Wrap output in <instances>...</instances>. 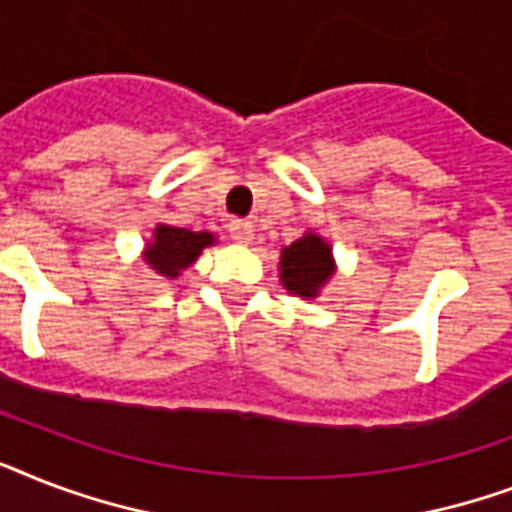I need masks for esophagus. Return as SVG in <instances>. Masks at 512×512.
I'll return each instance as SVG.
<instances>
[{
  "instance_id": "34e87169",
  "label": "esophagus",
  "mask_w": 512,
  "mask_h": 512,
  "mask_svg": "<svg viewBox=\"0 0 512 512\" xmlns=\"http://www.w3.org/2000/svg\"><path fill=\"white\" fill-rule=\"evenodd\" d=\"M231 239L239 241V244H249V241L255 239V225L249 223V220H233Z\"/></svg>"
}]
</instances>
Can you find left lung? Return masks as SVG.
I'll list each match as a JSON object with an SVG mask.
<instances>
[{"mask_svg":"<svg viewBox=\"0 0 512 512\" xmlns=\"http://www.w3.org/2000/svg\"><path fill=\"white\" fill-rule=\"evenodd\" d=\"M337 273L332 244L316 231H305L289 247L281 249L279 279L289 295L316 300Z\"/></svg>","mask_w":512,"mask_h":512,"instance_id":"1","label":"left lung"}]
</instances>
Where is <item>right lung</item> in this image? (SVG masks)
I'll return each instance as SVG.
<instances>
[{"label": "right lung", "instance_id": "right-lung-1", "mask_svg": "<svg viewBox=\"0 0 512 512\" xmlns=\"http://www.w3.org/2000/svg\"><path fill=\"white\" fill-rule=\"evenodd\" d=\"M212 244H215V233L188 231V228L159 223L154 228V236L143 247V263L164 279H177Z\"/></svg>", "mask_w": 512, "mask_h": 512}]
</instances>
